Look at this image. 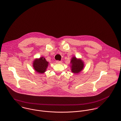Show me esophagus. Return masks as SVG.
I'll return each mask as SVG.
<instances>
[{
    "mask_svg": "<svg viewBox=\"0 0 121 121\" xmlns=\"http://www.w3.org/2000/svg\"><path fill=\"white\" fill-rule=\"evenodd\" d=\"M62 63V61H56V64H61Z\"/></svg>",
    "mask_w": 121,
    "mask_h": 121,
    "instance_id": "esophagus-1",
    "label": "esophagus"
}]
</instances>
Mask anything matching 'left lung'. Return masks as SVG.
Returning a JSON list of instances; mask_svg holds the SVG:
<instances>
[{"label":"left lung","instance_id":"left-lung-1","mask_svg":"<svg viewBox=\"0 0 121 121\" xmlns=\"http://www.w3.org/2000/svg\"><path fill=\"white\" fill-rule=\"evenodd\" d=\"M71 71L74 73H79L84 68V63L81 59H77L75 56L72 57L71 61Z\"/></svg>","mask_w":121,"mask_h":121}]
</instances>
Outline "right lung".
Returning <instances> with one entry per match:
<instances>
[{
  "label": "right lung",
  "instance_id": "obj_1",
  "mask_svg": "<svg viewBox=\"0 0 121 121\" xmlns=\"http://www.w3.org/2000/svg\"><path fill=\"white\" fill-rule=\"evenodd\" d=\"M48 62L43 57L35 59L33 63V66L36 72L39 73H45L48 66Z\"/></svg>",
  "mask_w": 121,
  "mask_h": 121
}]
</instances>
